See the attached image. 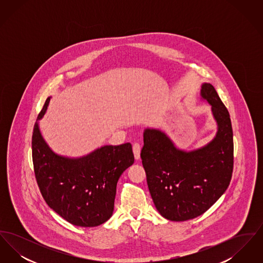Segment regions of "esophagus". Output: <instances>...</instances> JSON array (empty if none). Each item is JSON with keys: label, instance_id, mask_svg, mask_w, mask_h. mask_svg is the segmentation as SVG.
<instances>
[{"label": "esophagus", "instance_id": "1", "mask_svg": "<svg viewBox=\"0 0 263 263\" xmlns=\"http://www.w3.org/2000/svg\"><path fill=\"white\" fill-rule=\"evenodd\" d=\"M133 153L136 160L140 159V153H141V145L139 143H135L133 145Z\"/></svg>", "mask_w": 263, "mask_h": 263}]
</instances>
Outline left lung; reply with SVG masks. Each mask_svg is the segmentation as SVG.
Returning <instances> with one entry per match:
<instances>
[{
	"instance_id": "8db88e82",
	"label": "left lung",
	"mask_w": 263,
	"mask_h": 263,
	"mask_svg": "<svg viewBox=\"0 0 263 263\" xmlns=\"http://www.w3.org/2000/svg\"><path fill=\"white\" fill-rule=\"evenodd\" d=\"M201 97L212 106L218 131L206 146L179 150L159 129L144 131L142 163L152 199L171 221H187L206 212L230 184L234 167L231 118L211 84H203Z\"/></svg>"
}]
</instances>
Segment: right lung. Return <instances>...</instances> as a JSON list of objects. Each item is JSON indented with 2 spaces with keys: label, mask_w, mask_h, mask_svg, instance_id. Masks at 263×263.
Returning <instances> with one entry per match:
<instances>
[{
  "label": "right lung",
  "mask_w": 263,
  "mask_h": 263,
  "mask_svg": "<svg viewBox=\"0 0 263 263\" xmlns=\"http://www.w3.org/2000/svg\"><path fill=\"white\" fill-rule=\"evenodd\" d=\"M49 101L50 98L37 120ZM31 146L38 187L51 209L69 223L85 228L101 225L112 216L117 181L134 163L130 143L103 146L85 157L70 159L51 151L36 121Z\"/></svg>",
  "instance_id": "1"
}]
</instances>
